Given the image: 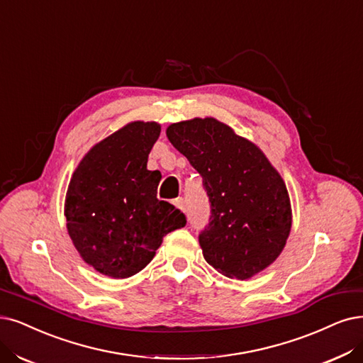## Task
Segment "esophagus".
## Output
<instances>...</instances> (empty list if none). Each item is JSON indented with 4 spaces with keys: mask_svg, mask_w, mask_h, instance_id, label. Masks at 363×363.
Instances as JSON below:
<instances>
[{
    "mask_svg": "<svg viewBox=\"0 0 363 363\" xmlns=\"http://www.w3.org/2000/svg\"><path fill=\"white\" fill-rule=\"evenodd\" d=\"M173 205L177 206L178 209H181V211H185V202H184V199H182V197L174 199V200H173Z\"/></svg>",
    "mask_w": 363,
    "mask_h": 363,
    "instance_id": "1",
    "label": "esophagus"
}]
</instances>
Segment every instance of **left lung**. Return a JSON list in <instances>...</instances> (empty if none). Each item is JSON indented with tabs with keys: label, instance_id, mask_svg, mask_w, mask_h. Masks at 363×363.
<instances>
[{
	"label": "left lung",
	"instance_id": "1",
	"mask_svg": "<svg viewBox=\"0 0 363 363\" xmlns=\"http://www.w3.org/2000/svg\"><path fill=\"white\" fill-rule=\"evenodd\" d=\"M166 136L203 178L211 221L200 233L205 260L248 279L271 266L291 230V205L278 170L251 140L206 116L170 124Z\"/></svg>",
	"mask_w": 363,
	"mask_h": 363
}]
</instances>
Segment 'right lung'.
Wrapping results in <instances>:
<instances>
[{
    "label": "right lung",
    "mask_w": 363,
    "mask_h": 363,
    "mask_svg": "<svg viewBox=\"0 0 363 363\" xmlns=\"http://www.w3.org/2000/svg\"><path fill=\"white\" fill-rule=\"evenodd\" d=\"M160 131L154 121H133L94 145L72 174L67 232L79 256L101 275H136L163 238L186 223L179 209L157 199L161 173L146 167Z\"/></svg>",
    "instance_id": "right-lung-1"
}]
</instances>
